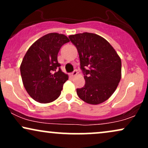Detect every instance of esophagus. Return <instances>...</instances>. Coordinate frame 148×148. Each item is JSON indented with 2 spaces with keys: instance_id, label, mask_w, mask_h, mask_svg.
Listing matches in <instances>:
<instances>
[{
  "instance_id": "esophagus-1",
  "label": "esophagus",
  "mask_w": 148,
  "mask_h": 148,
  "mask_svg": "<svg viewBox=\"0 0 148 148\" xmlns=\"http://www.w3.org/2000/svg\"><path fill=\"white\" fill-rule=\"evenodd\" d=\"M76 74H77V71H76V70H74V72H73L72 73H71V74H70V76H72V77H73V76H76Z\"/></svg>"
}]
</instances>
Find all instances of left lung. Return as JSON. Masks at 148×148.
<instances>
[{
    "mask_svg": "<svg viewBox=\"0 0 148 148\" xmlns=\"http://www.w3.org/2000/svg\"><path fill=\"white\" fill-rule=\"evenodd\" d=\"M69 38L77 49L86 81L84 87L76 89L78 96L90 104L103 103L121 79V59L109 42L97 34L79 33Z\"/></svg>",
    "mask_w": 148,
    "mask_h": 148,
    "instance_id": "obj_1",
    "label": "left lung"
}]
</instances>
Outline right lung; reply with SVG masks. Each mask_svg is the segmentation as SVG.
<instances>
[{
    "instance_id": "obj_1",
    "label": "right lung",
    "mask_w": 148,
    "mask_h": 148,
    "mask_svg": "<svg viewBox=\"0 0 148 148\" xmlns=\"http://www.w3.org/2000/svg\"><path fill=\"white\" fill-rule=\"evenodd\" d=\"M69 42L62 34H47L30 47L20 66L25 90L35 101L50 103L60 95L68 75L60 68L58 53Z\"/></svg>"
}]
</instances>
